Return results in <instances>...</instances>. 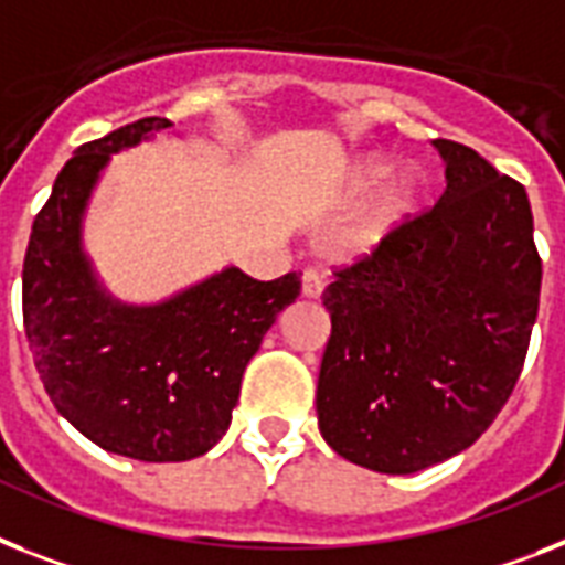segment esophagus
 Returning a JSON list of instances; mask_svg holds the SVG:
<instances>
[{"instance_id": "esophagus-1", "label": "esophagus", "mask_w": 565, "mask_h": 565, "mask_svg": "<svg viewBox=\"0 0 565 565\" xmlns=\"http://www.w3.org/2000/svg\"><path fill=\"white\" fill-rule=\"evenodd\" d=\"M323 288H326V282H323V277H320V274H317V271L302 274V297L317 300V297L323 294Z\"/></svg>"}]
</instances>
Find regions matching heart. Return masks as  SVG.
Here are the masks:
<instances>
[{"instance_id": "heart-1", "label": "heart", "mask_w": 565, "mask_h": 565, "mask_svg": "<svg viewBox=\"0 0 565 565\" xmlns=\"http://www.w3.org/2000/svg\"><path fill=\"white\" fill-rule=\"evenodd\" d=\"M430 195V181L418 167H398L384 152H363L352 158L340 188V204L358 210L347 231L349 254L366 256L398 239L416 225Z\"/></svg>"}]
</instances>
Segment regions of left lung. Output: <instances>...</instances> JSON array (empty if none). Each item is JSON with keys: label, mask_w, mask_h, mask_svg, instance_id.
<instances>
[{"label": "left lung", "mask_w": 565, "mask_h": 565, "mask_svg": "<svg viewBox=\"0 0 565 565\" xmlns=\"http://www.w3.org/2000/svg\"><path fill=\"white\" fill-rule=\"evenodd\" d=\"M445 158L439 204L340 271L317 381L326 445L377 473H418L482 436L514 390L543 265L529 193L479 152Z\"/></svg>", "instance_id": "left-lung-1"}]
</instances>
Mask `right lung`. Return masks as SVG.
Instances as JSON below:
<instances>
[{
	"label": "right lung",
	"instance_id": "right-lung-1",
	"mask_svg": "<svg viewBox=\"0 0 565 565\" xmlns=\"http://www.w3.org/2000/svg\"><path fill=\"white\" fill-rule=\"evenodd\" d=\"M167 118L120 126L83 143L60 170L31 227L22 315L45 393L60 416L109 454L188 461L231 427L242 372L300 274L259 282L236 265L152 302H126L86 254V216L111 156L156 141Z\"/></svg>",
	"mask_w": 565,
	"mask_h": 565
}]
</instances>
